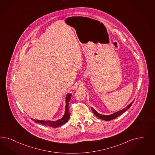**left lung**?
<instances>
[{
    "label": "left lung",
    "mask_w": 155,
    "mask_h": 155,
    "mask_svg": "<svg viewBox=\"0 0 155 155\" xmlns=\"http://www.w3.org/2000/svg\"><path fill=\"white\" fill-rule=\"evenodd\" d=\"M133 102H134V101H133L132 103H131L130 104L128 105L124 109L120 110H119V111H118V112H116V113H113V114H110V115H108V116L103 115V114H101L97 113L96 110H95V109H93L92 108H91V110H92V112L96 116V117L99 118L100 119L103 120H105V121H110V120H113V119L117 118V117H118L119 116H120V115L124 113V112H126L127 109H129L130 107L131 106L132 104L133 103Z\"/></svg>",
    "instance_id": "left-lung-1"
}]
</instances>
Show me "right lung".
I'll use <instances>...</instances> for the list:
<instances>
[{"mask_svg": "<svg viewBox=\"0 0 155 155\" xmlns=\"http://www.w3.org/2000/svg\"><path fill=\"white\" fill-rule=\"evenodd\" d=\"M71 94H68L66 97V106H65V114L63 116V117L58 121H43V120H33L31 118L32 120H34L36 123L38 124H41L42 125L47 126L49 127H58L61 126L63 125L64 124H65L68 120L69 119L70 117V113H69V101L71 100Z\"/></svg>", "mask_w": 155, "mask_h": 155, "instance_id": "add662e5", "label": "right lung"}]
</instances>
